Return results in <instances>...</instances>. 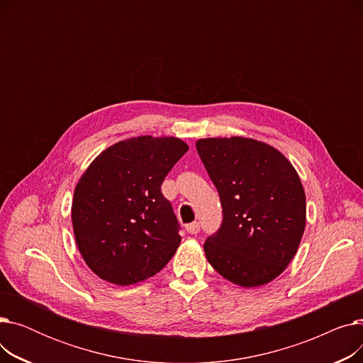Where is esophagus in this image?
Segmentation results:
<instances>
[{"mask_svg":"<svg viewBox=\"0 0 363 363\" xmlns=\"http://www.w3.org/2000/svg\"><path fill=\"white\" fill-rule=\"evenodd\" d=\"M186 231L189 234H197L200 231V223L199 222H193V223L186 225Z\"/></svg>","mask_w":363,"mask_h":363,"instance_id":"esophagus-1","label":"esophagus"}]
</instances>
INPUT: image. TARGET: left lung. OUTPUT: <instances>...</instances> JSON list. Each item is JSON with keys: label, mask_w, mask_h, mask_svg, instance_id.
I'll use <instances>...</instances> for the list:
<instances>
[{"label": "left lung", "mask_w": 363, "mask_h": 363, "mask_svg": "<svg viewBox=\"0 0 363 363\" xmlns=\"http://www.w3.org/2000/svg\"><path fill=\"white\" fill-rule=\"evenodd\" d=\"M196 147L223 212L219 231L204 242L206 259L244 289L274 281L294 259L306 226L297 170L281 151L253 138H201Z\"/></svg>", "instance_id": "left-lung-1"}]
</instances>
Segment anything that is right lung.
Masks as SVG:
<instances>
[{
	"instance_id": "1",
	"label": "right lung",
	"mask_w": 363,
	"mask_h": 363,
	"mask_svg": "<svg viewBox=\"0 0 363 363\" xmlns=\"http://www.w3.org/2000/svg\"><path fill=\"white\" fill-rule=\"evenodd\" d=\"M186 151L175 137H133L101 151L84 172L72 225L95 275L125 287L155 277L175 255L179 225L160 186Z\"/></svg>"
}]
</instances>
